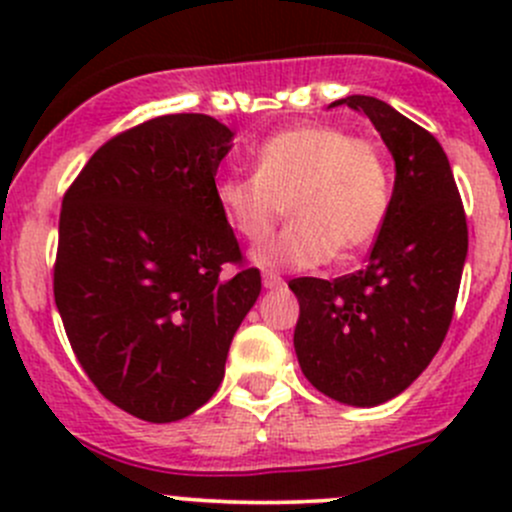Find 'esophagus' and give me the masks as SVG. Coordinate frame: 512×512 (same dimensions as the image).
Segmentation results:
<instances>
[{"mask_svg": "<svg viewBox=\"0 0 512 512\" xmlns=\"http://www.w3.org/2000/svg\"><path fill=\"white\" fill-rule=\"evenodd\" d=\"M262 285H265V289H282L285 287V280L280 275H275V272H265L262 275Z\"/></svg>", "mask_w": 512, "mask_h": 512, "instance_id": "obj_1", "label": "esophagus"}]
</instances>
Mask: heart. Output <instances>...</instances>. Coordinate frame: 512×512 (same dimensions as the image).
Instances as JSON below:
<instances>
[{"instance_id":"heart-1","label":"heart","mask_w":512,"mask_h":512,"mask_svg":"<svg viewBox=\"0 0 512 512\" xmlns=\"http://www.w3.org/2000/svg\"><path fill=\"white\" fill-rule=\"evenodd\" d=\"M215 200L247 242L267 240L287 213L277 240L257 247L262 267H314L349 260L371 245L389 213V168L369 138L329 123L277 131L255 151V173L223 175Z\"/></svg>"}]
</instances>
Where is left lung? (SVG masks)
<instances>
[{
	"mask_svg": "<svg viewBox=\"0 0 512 512\" xmlns=\"http://www.w3.org/2000/svg\"><path fill=\"white\" fill-rule=\"evenodd\" d=\"M396 165L394 193L364 270L299 277L294 352L314 389L347 406H379L409 389L441 349L468 255V225L441 143L374 96H347Z\"/></svg>",
	"mask_w": 512,
	"mask_h": 512,
	"instance_id": "8db88e82",
	"label": "left lung"
}]
</instances>
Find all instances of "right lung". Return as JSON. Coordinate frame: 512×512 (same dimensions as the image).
Segmentation results:
<instances>
[{"mask_svg": "<svg viewBox=\"0 0 512 512\" xmlns=\"http://www.w3.org/2000/svg\"><path fill=\"white\" fill-rule=\"evenodd\" d=\"M235 133L170 113L118 133L61 203L54 299L96 389L118 409L170 423L208 404L260 270L223 277L240 245L215 200Z\"/></svg>", "mask_w": 512, "mask_h": 512, "instance_id": "add662e5", "label": "right lung"}]
</instances>
